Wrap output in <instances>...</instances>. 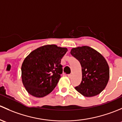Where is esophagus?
I'll use <instances>...</instances> for the list:
<instances>
[{"instance_id":"1","label":"esophagus","mask_w":122,"mask_h":122,"mask_svg":"<svg viewBox=\"0 0 122 122\" xmlns=\"http://www.w3.org/2000/svg\"><path fill=\"white\" fill-rule=\"evenodd\" d=\"M67 76H68L69 77H71V74H69V75H67Z\"/></svg>"}]
</instances>
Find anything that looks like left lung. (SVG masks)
<instances>
[{
  "label": "left lung",
  "mask_w": 122,
  "mask_h": 122,
  "mask_svg": "<svg viewBox=\"0 0 122 122\" xmlns=\"http://www.w3.org/2000/svg\"><path fill=\"white\" fill-rule=\"evenodd\" d=\"M71 55L81 66L82 80L75 89L86 97L99 95L107 85L109 67L105 57L94 49L85 46L73 48Z\"/></svg>",
  "instance_id": "obj_1"
}]
</instances>
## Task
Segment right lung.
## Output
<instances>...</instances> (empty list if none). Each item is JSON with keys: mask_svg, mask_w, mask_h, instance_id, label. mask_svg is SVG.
<instances>
[{"mask_svg": "<svg viewBox=\"0 0 122 122\" xmlns=\"http://www.w3.org/2000/svg\"><path fill=\"white\" fill-rule=\"evenodd\" d=\"M67 52L66 47L45 45L32 51L25 59L21 68L22 79L29 93L43 97L52 92L61 77V59Z\"/></svg>", "mask_w": 122, "mask_h": 122, "instance_id": "1", "label": "right lung"}]
</instances>
